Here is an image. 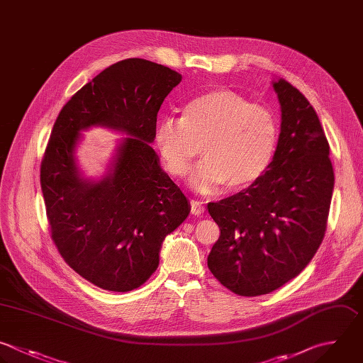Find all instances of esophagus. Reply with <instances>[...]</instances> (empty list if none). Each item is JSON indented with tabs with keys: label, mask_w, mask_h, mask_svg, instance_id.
Returning <instances> with one entry per match:
<instances>
[{
	"label": "esophagus",
	"mask_w": 363,
	"mask_h": 363,
	"mask_svg": "<svg viewBox=\"0 0 363 363\" xmlns=\"http://www.w3.org/2000/svg\"><path fill=\"white\" fill-rule=\"evenodd\" d=\"M190 208H191V214L200 216V214L204 213V203L203 201H197V200H191L190 201Z\"/></svg>",
	"instance_id": "1"
}]
</instances>
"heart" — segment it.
<instances>
[{
    "label": "heart",
    "instance_id": "1",
    "mask_svg": "<svg viewBox=\"0 0 363 363\" xmlns=\"http://www.w3.org/2000/svg\"><path fill=\"white\" fill-rule=\"evenodd\" d=\"M278 140L277 115L230 89L193 98L182 108L180 121L164 118L155 130L164 167L174 177L186 176L203 150L206 159L191 176L200 193L227 183L233 190L257 183L271 167Z\"/></svg>",
    "mask_w": 363,
    "mask_h": 363
}]
</instances>
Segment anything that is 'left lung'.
Instances as JSON below:
<instances>
[{
    "mask_svg": "<svg viewBox=\"0 0 363 363\" xmlns=\"http://www.w3.org/2000/svg\"><path fill=\"white\" fill-rule=\"evenodd\" d=\"M272 86L281 133L271 167L252 186L207 204L220 227L208 269L241 296L269 294L309 264L325 235L335 183L316 112L285 79Z\"/></svg>",
    "mask_w": 363,
    "mask_h": 363,
    "instance_id": "obj_1",
    "label": "left lung"
}]
</instances>
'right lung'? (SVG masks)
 Wrapping results in <instances>:
<instances>
[{"label":"right lung","mask_w":363,"mask_h":363,"mask_svg":"<svg viewBox=\"0 0 363 363\" xmlns=\"http://www.w3.org/2000/svg\"><path fill=\"white\" fill-rule=\"evenodd\" d=\"M180 81L179 72L146 60L119 61L82 86L54 123L41 162L51 237L65 262L102 289L128 292L145 284L164 237L190 213L150 146L157 112ZM91 125L130 135L98 182L80 176L73 156L79 132Z\"/></svg>","instance_id":"obj_1"}]
</instances>
